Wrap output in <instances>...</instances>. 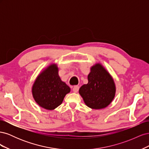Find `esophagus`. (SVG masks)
Segmentation results:
<instances>
[{"label": "esophagus", "mask_w": 149, "mask_h": 149, "mask_svg": "<svg viewBox=\"0 0 149 149\" xmlns=\"http://www.w3.org/2000/svg\"><path fill=\"white\" fill-rule=\"evenodd\" d=\"M78 90H79V86H74L73 88V91L74 93H77L78 91Z\"/></svg>", "instance_id": "34e87169"}]
</instances>
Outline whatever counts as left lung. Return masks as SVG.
I'll use <instances>...</instances> for the list:
<instances>
[{
  "label": "left lung",
  "instance_id": "obj_1",
  "mask_svg": "<svg viewBox=\"0 0 149 149\" xmlns=\"http://www.w3.org/2000/svg\"><path fill=\"white\" fill-rule=\"evenodd\" d=\"M88 83L79 88V93L86 104L94 109H100L111 104L115 96L113 79L101 64L91 67L88 76Z\"/></svg>",
  "mask_w": 149,
  "mask_h": 149
}]
</instances>
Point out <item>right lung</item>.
I'll list each match as a JSON object with an SVG mask.
<instances>
[{"label":"right lung","instance_id":"right-lung-1","mask_svg":"<svg viewBox=\"0 0 149 149\" xmlns=\"http://www.w3.org/2000/svg\"><path fill=\"white\" fill-rule=\"evenodd\" d=\"M70 88L61 80L56 65L49 66L40 73L32 87V95L38 104L53 110L62 103Z\"/></svg>","mask_w":149,"mask_h":149}]
</instances>
